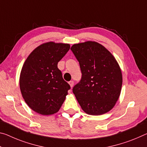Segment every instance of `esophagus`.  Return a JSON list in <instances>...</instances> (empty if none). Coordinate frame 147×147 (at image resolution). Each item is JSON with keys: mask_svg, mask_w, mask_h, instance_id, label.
Returning a JSON list of instances; mask_svg holds the SVG:
<instances>
[{"mask_svg": "<svg viewBox=\"0 0 147 147\" xmlns=\"http://www.w3.org/2000/svg\"><path fill=\"white\" fill-rule=\"evenodd\" d=\"M69 85H70V86H71V88L73 87V86H74L73 81H70V82H69Z\"/></svg>", "mask_w": 147, "mask_h": 147, "instance_id": "obj_1", "label": "esophagus"}]
</instances>
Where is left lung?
Returning <instances> with one entry per match:
<instances>
[{
    "instance_id": "1",
    "label": "left lung",
    "mask_w": 147,
    "mask_h": 147,
    "mask_svg": "<svg viewBox=\"0 0 147 147\" xmlns=\"http://www.w3.org/2000/svg\"><path fill=\"white\" fill-rule=\"evenodd\" d=\"M71 50L80 64L82 78L73 92L82 110L90 115L110 111L122 85L120 67L113 54L97 42L74 44Z\"/></svg>"
}]
</instances>
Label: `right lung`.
I'll list each match as a JSON object with an SVG mask.
<instances>
[{"mask_svg":"<svg viewBox=\"0 0 147 147\" xmlns=\"http://www.w3.org/2000/svg\"><path fill=\"white\" fill-rule=\"evenodd\" d=\"M70 44L48 42L30 53L21 71L20 87L25 103L42 115L56 113L71 88L63 80L57 63Z\"/></svg>","mask_w":147,"mask_h":147,"instance_id":"right-lung-1","label":"right lung"}]
</instances>
